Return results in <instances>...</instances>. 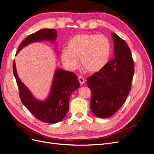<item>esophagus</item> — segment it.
Returning a JSON list of instances; mask_svg holds the SVG:
<instances>
[{
    "label": "esophagus",
    "instance_id": "obj_1",
    "mask_svg": "<svg viewBox=\"0 0 154 154\" xmlns=\"http://www.w3.org/2000/svg\"><path fill=\"white\" fill-rule=\"evenodd\" d=\"M78 78L79 82H80V83L81 85H83V83H85V78H83V77H82V76H79Z\"/></svg>",
    "mask_w": 154,
    "mask_h": 154
}]
</instances>
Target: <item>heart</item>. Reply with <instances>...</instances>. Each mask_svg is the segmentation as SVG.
<instances>
[{
  "instance_id": "b5f03b06",
  "label": "heart",
  "mask_w": 154,
  "mask_h": 154,
  "mask_svg": "<svg viewBox=\"0 0 154 154\" xmlns=\"http://www.w3.org/2000/svg\"><path fill=\"white\" fill-rule=\"evenodd\" d=\"M110 43L103 35L80 34L74 36L67 43V49H63L61 58L69 70L76 69L78 60L85 71L95 73L103 69L109 61Z\"/></svg>"
}]
</instances>
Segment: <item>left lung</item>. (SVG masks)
Listing matches in <instances>:
<instances>
[{"label":"left lung","instance_id":"1","mask_svg":"<svg viewBox=\"0 0 154 154\" xmlns=\"http://www.w3.org/2000/svg\"><path fill=\"white\" fill-rule=\"evenodd\" d=\"M112 36L114 58L87 81L91 91V110L100 118L110 117L122 106L131 91L134 73L131 51L127 43L114 32Z\"/></svg>","mask_w":154,"mask_h":154}]
</instances>
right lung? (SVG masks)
<instances>
[{
    "instance_id": "add662e5",
    "label": "right lung",
    "mask_w": 154,
    "mask_h": 154,
    "mask_svg": "<svg viewBox=\"0 0 154 154\" xmlns=\"http://www.w3.org/2000/svg\"><path fill=\"white\" fill-rule=\"evenodd\" d=\"M57 37L56 29H42L27 36L18 47L16 54L32 43L44 40L55 43ZM13 71L19 88V95L22 103L35 118L47 123H58L65 118L69 110L70 97L80 87V83L75 74L62 69H56L47 98L45 100H39L32 95L18 77L15 60L13 63Z\"/></svg>"
}]
</instances>
